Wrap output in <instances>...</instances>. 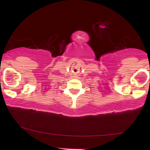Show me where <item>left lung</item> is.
Segmentation results:
<instances>
[{"label": "left lung", "mask_w": 150, "mask_h": 150, "mask_svg": "<svg viewBox=\"0 0 150 150\" xmlns=\"http://www.w3.org/2000/svg\"><path fill=\"white\" fill-rule=\"evenodd\" d=\"M149 82H150V80H149Z\"/></svg>", "instance_id": "1"}]
</instances>
